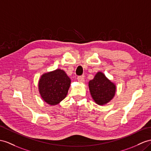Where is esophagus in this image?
<instances>
[{"mask_svg": "<svg viewBox=\"0 0 151 151\" xmlns=\"http://www.w3.org/2000/svg\"><path fill=\"white\" fill-rule=\"evenodd\" d=\"M77 80H78V82H84V77H83V76H79L77 77Z\"/></svg>", "mask_w": 151, "mask_h": 151, "instance_id": "obj_1", "label": "esophagus"}]
</instances>
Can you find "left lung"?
<instances>
[{
    "label": "left lung",
    "instance_id": "8db88e82",
    "mask_svg": "<svg viewBox=\"0 0 151 151\" xmlns=\"http://www.w3.org/2000/svg\"><path fill=\"white\" fill-rule=\"evenodd\" d=\"M91 94L94 101L99 105H105L114 98L116 87L103 73L98 72L88 83Z\"/></svg>",
    "mask_w": 151,
    "mask_h": 151
}]
</instances>
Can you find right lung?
Listing matches in <instances>:
<instances>
[{
    "label": "right lung",
    "mask_w": 151,
    "mask_h": 151,
    "mask_svg": "<svg viewBox=\"0 0 151 151\" xmlns=\"http://www.w3.org/2000/svg\"><path fill=\"white\" fill-rule=\"evenodd\" d=\"M71 80L63 70L45 73L39 81V90L42 99L49 105L59 103L66 96Z\"/></svg>",
    "instance_id": "obj_1"
}]
</instances>
